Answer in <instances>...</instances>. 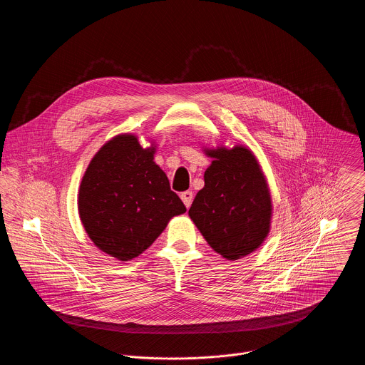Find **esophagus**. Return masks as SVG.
<instances>
[{
	"instance_id": "1",
	"label": "esophagus",
	"mask_w": 365,
	"mask_h": 365,
	"mask_svg": "<svg viewBox=\"0 0 365 365\" xmlns=\"http://www.w3.org/2000/svg\"><path fill=\"white\" fill-rule=\"evenodd\" d=\"M181 200H182V202H184V205L187 207V208H190L191 207V204H192V200H194V195H192V192L191 191H184V192H181Z\"/></svg>"
}]
</instances>
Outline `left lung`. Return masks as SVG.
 I'll return each mask as SVG.
<instances>
[{"instance_id": "8db88e82", "label": "left lung", "mask_w": 365, "mask_h": 365, "mask_svg": "<svg viewBox=\"0 0 365 365\" xmlns=\"http://www.w3.org/2000/svg\"><path fill=\"white\" fill-rule=\"evenodd\" d=\"M212 163L188 215L209 246L226 260L256 252L271 229L272 200L256 155L243 145L204 148Z\"/></svg>"}]
</instances>
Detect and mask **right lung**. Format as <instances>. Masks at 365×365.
Listing matches in <instances>:
<instances>
[{"label": "right lung", "mask_w": 365, "mask_h": 365, "mask_svg": "<svg viewBox=\"0 0 365 365\" xmlns=\"http://www.w3.org/2000/svg\"><path fill=\"white\" fill-rule=\"evenodd\" d=\"M120 133L91 158L80 188L78 215L86 233L105 255L130 261L163 233L170 219L187 209L155 163L157 146Z\"/></svg>", "instance_id": "obj_1"}]
</instances>
